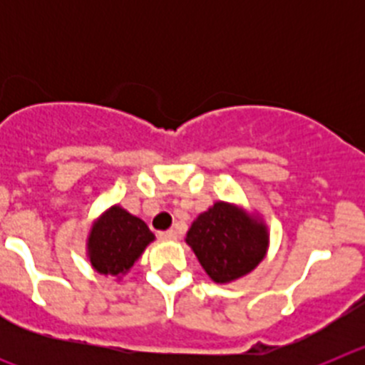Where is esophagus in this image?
Wrapping results in <instances>:
<instances>
[{
    "mask_svg": "<svg viewBox=\"0 0 365 365\" xmlns=\"http://www.w3.org/2000/svg\"><path fill=\"white\" fill-rule=\"evenodd\" d=\"M159 237L163 241H173L177 240V232L175 230H166V232H159Z\"/></svg>",
    "mask_w": 365,
    "mask_h": 365,
    "instance_id": "obj_1",
    "label": "esophagus"
}]
</instances>
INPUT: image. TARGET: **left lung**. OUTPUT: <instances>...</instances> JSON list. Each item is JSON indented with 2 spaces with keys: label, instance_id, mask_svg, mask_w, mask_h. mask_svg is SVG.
Returning <instances> with one entry per match:
<instances>
[{
  "label": "left lung",
  "instance_id": "1",
  "mask_svg": "<svg viewBox=\"0 0 365 365\" xmlns=\"http://www.w3.org/2000/svg\"><path fill=\"white\" fill-rule=\"evenodd\" d=\"M186 243L215 283H230L252 272L269 248V230L240 206L217 201L192 222Z\"/></svg>",
  "mask_w": 365,
  "mask_h": 365
}]
</instances>
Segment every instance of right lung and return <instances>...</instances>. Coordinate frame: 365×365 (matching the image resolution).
Wrapping results in <instances>:
<instances>
[{"mask_svg": "<svg viewBox=\"0 0 365 365\" xmlns=\"http://www.w3.org/2000/svg\"><path fill=\"white\" fill-rule=\"evenodd\" d=\"M155 240L143 219L115 205L93 222L87 237V256L93 269L104 276H124Z\"/></svg>", "mask_w": 365, "mask_h": 365, "instance_id": "right-lung-1", "label": "right lung"}]
</instances>
